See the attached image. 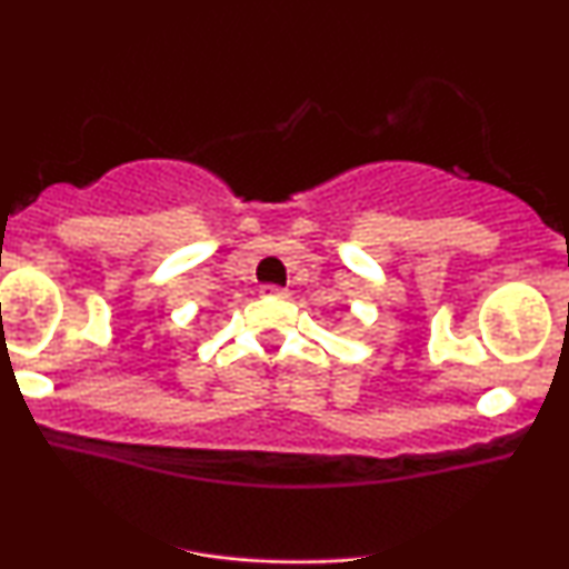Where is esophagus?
<instances>
[{
	"label": "esophagus",
	"instance_id": "34e87169",
	"mask_svg": "<svg viewBox=\"0 0 569 569\" xmlns=\"http://www.w3.org/2000/svg\"><path fill=\"white\" fill-rule=\"evenodd\" d=\"M262 297H289V291L286 289H280V286H272V283H267V286H262Z\"/></svg>",
	"mask_w": 569,
	"mask_h": 569
}]
</instances>
